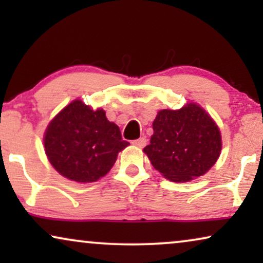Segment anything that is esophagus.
I'll use <instances>...</instances> for the list:
<instances>
[{
  "mask_svg": "<svg viewBox=\"0 0 263 263\" xmlns=\"http://www.w3.org/2000/svg\"><path fill=\"white\" fill-rule=\"evenodd\" d=\"M146 143H147L146 138H140V139L134 140V141H133V145L139 147V148H143V147L146 146Z\"/></svg>",
  "mask_w": 263,
  "mask_h": 263,
  "instance_id": "1",
  "label": "esophagus"
}]
</instances>
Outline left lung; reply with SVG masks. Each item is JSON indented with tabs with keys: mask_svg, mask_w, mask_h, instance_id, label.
Masks as SVG:
<instances>
[{
	"mask_svg": "<svg viewBox=\"0 0 263 263\" xmlns=\"http://www.w3.org/2000/svg\"><path fill=\"white\" fill-rule=\"evenodd\" d=\"M218 125L200 105L160 110L151 143L143 148L153 167L172 182H189L206 174L220 156Z\"/></svg>",
	"mask_w": 263,
	"mask_h": 263,
	"instance_id": "obj_1",
	"label": "left lung"
}]
</instances>
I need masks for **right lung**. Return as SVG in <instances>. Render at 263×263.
<instances>
[{
  "label": "right lung",
  "mask_w": 263,
  "mask_h": 263,
  "mask_svg": "<svg viewBox=\"0 0 263 263\" xmlns=\"http://www.w3.org/2000/svg\"><path fill=\"white\" fill-rule=\"evenodd\" d=\"M128 145L105 111L93 110L78 99L53 117L44 135L50 164L63 177L79 183L105 176Z\"/></svg>",
  "instance_id": "1"
}]
</instances>
